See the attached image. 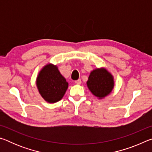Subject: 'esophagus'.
Here are the masks:
<instances>
[{
    "instance_id": "esophagus-1",
    "label": "esophagus",
    "mask_w": 152,
    "mask_h": 152,
    "mask_svg": "<svg viewBox=\"0 0 152 152\" xmlns=\"http://www.w3.org/2000/svg\"><path fill=\"white\" fill-rule=\"evenodd\" d=\"M75 83L77 84H81V80L80 79L77 80L75 81Z\"/></svg>"
}]
</instances>
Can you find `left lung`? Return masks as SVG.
I'll list each match as a JSON object with an SVG mask.
<instances>
[{
  "label": "left lung",
  "instance_id": "obj_1",
  "mask_svg": "<svg viewBox=\"0 0 152 152\" xmlns=\"http://www.w3.org/2000/svg\"><path fill=\"white\" fill-rule=\"evenodd\" d=\"M87 86L94 96L103 98L112 91L114 81L111 74L104 69H96L90 74Z\"/></svg>",
  "mask_w": 152,
  "mask_h": 152
}]
</instances>
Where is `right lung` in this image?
<instances>
[{
    "label": "right lung",
    "instance_id": "right-lung-1",
    "mask_svg": "<svg viewBox=\"0 0 152 152\" xmlns=\"http://www.w3.org/2000/svg\"><path fill=\"white\" fill-rule=\"evenodd\" d=\"M37 86L42 96L48 102H56L64 96L68 83L56 66L48 64L43 68L37 78Z\"/></svg>",
    "mask_w": 152,
    "mask_h": 152
}]
</instances>
